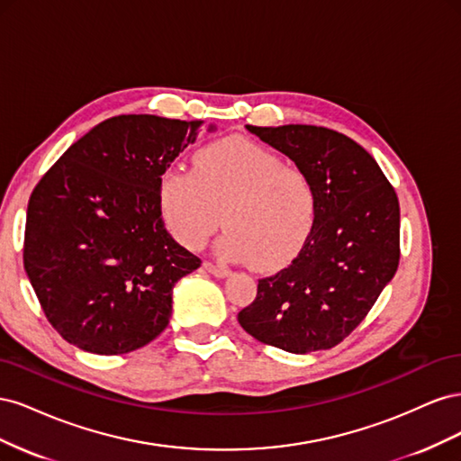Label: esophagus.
Instances as JSON below:
<instances>
[{"mask_svg": "<svg viewBox=\"0 0 461 461\" xmlns=\"http://www.w3.org/2000/svg\"><path fill=\"white\" fill-rule=\"evenodd\" d=\"M203 269H205L207 273H212V275L219 276V278L230 275V271H229L227 267H222V265H215V263H212V261H205V263H203Z\"/></svg>", "mask_w": 461, "mask_h": 461, "instance_id": "34e87169", "label": "esophagus"}]
</instances>
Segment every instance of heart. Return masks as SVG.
I'll return each mask as SVG.
<instances>
[{"mask_svg": "<svg viewBox=\"0 0 461 461\" xmlns=\"http://www.w3.org/2000/svg\"><path fill=\"white\" fill-rule=\"evenodd\" d=\"M159 207L185 248L200 249L225 222L217 256L273 271L294 259L310 239L317 200L305 173L267 148L232 138L200 149L192 171L167 169Z\"/></svg>", "mask_w": 461, "mask_h": 461, "instance_id": "b5f03b06", "label": "heart"}]
</instances>
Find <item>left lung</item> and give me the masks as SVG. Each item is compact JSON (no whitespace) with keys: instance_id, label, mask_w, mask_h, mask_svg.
Listing matches in <instances>:
<instances>
[{"instance_id":"left-lung-1","label":"left lung","mask_w":461,"mask_h":461,"mask_svg":"<svg viewBox=\"0 0 461 461\" xmlns=\"http://www.w3.org/2000/svg\"><path fill=\"white\" fill-rule=\"evenodd\" d=\"M246 129L305 173L317 212L298 258L261 278L239 323L290 354L329 350L366 319L398 269V196L369 153L337 131L312 124Z\"/></svg>"}]
</instances>
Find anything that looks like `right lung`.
I'll return each mask as SVG.
<instances>
[{"label": "right lung", "instance_id": "add662e5", "mask_svg": "<svg viewBox=\"0 0 461 461\" xmlns=\"http://www.w3.org/2000/svg\"><path fill=\"white\" fill-rule=\"evenodd\" d=\"M200 127L158 115L111 117L36 185L24 271L51 327L80 350L127 354L169 325L173 286L202 261L167 232L159 180Z\"/></svg>", "mask_w": 461, "mask_h": 461}]
</instances>
